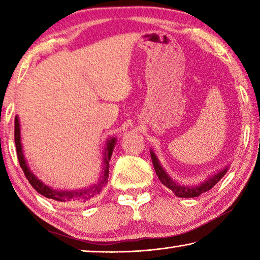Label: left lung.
<instances>
[{"instance_id": "obj_1", "label": "left lung", "mask_w": 260, "mask_h": 260, "mask_svg": "<svg viewBox=\"0 0 260 260\" xmlns=\"http://www.w3.org/2000/svg\"><path fill=\"white\" fill-rule=\"evenodd\" d=\"M150 155H151L153 167H155L156 174L158 179L160 180V182L164 184L165 187L171 189V190L175 193V196L184 197V199L197 197L205 191H209L211 188L214 187V184H217L218 181H220V180L222 179L223 175H225L228 171V166H226L225 169L219 171L217 173H214L213 175H211L210 178L204 180L203 182H201L199 184H192V186H183V184H180L177 181H174V180L165 172V170L161 167L159 160H158L157 156L152 150H150Z\"/></svg>"}]
</instances>
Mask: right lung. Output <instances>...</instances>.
<instances>
[{"mask_svg": "<svg viewBox=\"0 0 260 260\" xmlns=\"http://www.w3.org/2000/svg\"><path fill=\"white\" fill-rule=\"evenodd\" d=\"M15 143L17 149V156H18V160L20 167L24 171L25 177L27 178L28 182L30 183L35 190L39 193H41L47 199H51L54 201L59 202V203H69V204H86L88 202H90L99 195L102 190V188L108 183L109 178V161L111 159L113 147L116 144V138H112L110 140H107V147L104 150V157H103V175L101 177L98 183H95L94 186L87 187L79 189V190H58V189H54L47 184L43 183L40 179H38L35 175L30 172L29 167L27 166V162L25 160L24 152H23V146H21V140H20V125L18 116L15 118Z\"/></svg>", "mask_w": 260, "mask_h": 260, "instance_id": "right-lung-1", "label": "right lung"}]
</instances>
